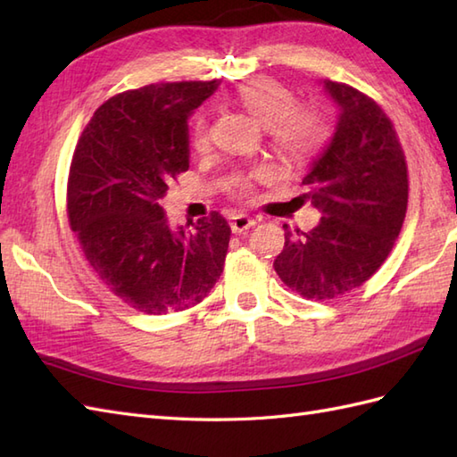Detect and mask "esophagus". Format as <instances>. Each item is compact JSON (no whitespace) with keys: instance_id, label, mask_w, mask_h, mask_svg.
<instances>
[{"instance_id":"esophagus-1","label":"esophagus","mask_w":457,"mask_h":457,"mask_svg":"<svg viewBox=\"0 0 457 457\" xmlns=\"http://www.w3.org/2000/svg\"><path fill=\"white\" fill-rule=\"evenodd\" d=\"M229 226H231V231H234V234H241V231L253 228L255 220L247 216V213H234V216L229 218Z\"/></svg>"}]
</instances>
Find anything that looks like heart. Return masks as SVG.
I'll use <instances>...</instances> for the list:
<instances>
[{"label": "heart", "instance_id": "1", "mask_svg": "<svg viewBox=\"0 0 457 457\" xmlns=\"http://www.w3.org/2000/svg\"><path fill=\"white\" fill-rule=\"evenodd\" d=\"M234 102L244 110L259 128L269 131L275 151L288 162H300L322 147L328 137V123L314 110L298 108V98L287 86L270 79H255L245 82L236 92ZM208 125L198 118L192 128V145L206 147ZM249 180H237L239 194L249 192Z\"/></svg>", "mask_w": 457, "mask_h": 457}]
</instances>
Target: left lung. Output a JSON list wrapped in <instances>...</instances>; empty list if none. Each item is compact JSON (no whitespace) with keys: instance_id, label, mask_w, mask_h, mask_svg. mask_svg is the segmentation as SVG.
<instances>
[{"instance_id":"1","label":"left lung","mask_w":457,"mask_h":457,"mask_svg":"<svg viewBox=\"0 0 457 457\" xmlns=\"http://www.w3.org/2000/svg\"><path fill=\"white\" fill-rule=\"evenodd\" d=\"M337 105V123L303 184L322 213L318 226L293 236L275 259L280 280L300 296L328 300L361 287L389 257L399 237L409 177L391 120L347 84L322 82Z\"/></svg>"}]
</instances>
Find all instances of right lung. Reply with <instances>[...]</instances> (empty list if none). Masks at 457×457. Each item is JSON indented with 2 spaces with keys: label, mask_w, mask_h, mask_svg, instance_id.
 <instances>
[{
  "label": "right lung",
  "mask_w": 457,
  "mask_h": 457,
  "mask_svg": "<svg viewBox=\"0 0 457 457\" xmlns=\"http://www.w3.org/2000/svg\"><path fill=\"white\" fill-rule=\"evenodd\" d=\"M218 86L167 82L113 96L76 145L72 231L102 283L145 314L196 306L223 270L226 218L212 212L187 230L172 228L161 206L172 179L190 167L188 118Z\"/></svg>",
  "instance_id": "obj_1"
}]
</instances>
